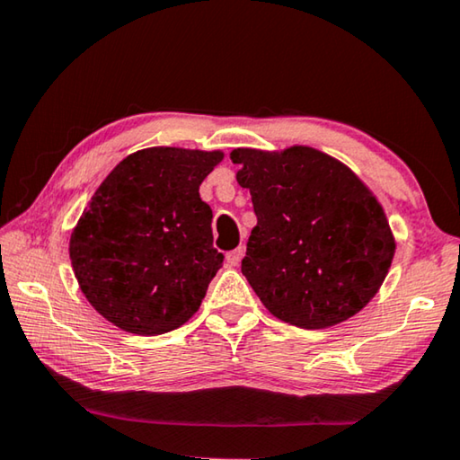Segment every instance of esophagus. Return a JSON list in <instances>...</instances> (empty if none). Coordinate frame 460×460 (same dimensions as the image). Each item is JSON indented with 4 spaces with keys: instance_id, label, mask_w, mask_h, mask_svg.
Wrapping results in <instances>:
<instances>
[{
    "instance_id": "esophagus-1",
    "label": "esophagus",
    "mask_w": 460,
    "mask_h": 460,
    "mask_svg": "<svg viewBox=\"0 0 460 460\" xmlns=\"http://www.w3.org/2000/svg\"><path fill=\"white\" fill-rule=\"evenodd\" d=\"M243 258V247H237V250H233L227 253V264L229 266H239V261Z\"/></svg>"
}]
</instances>
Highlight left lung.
Masks as SVG:
<instances>
[{"instance_id": "1", "label": "left lung", "mask_w": 460, "mask_h": 460, "mask_svg": "<svg viewBox=\"0 0 460 460\" xmlns=\"http://www.w3.org/2000/svg\"><path fill=\"white\" fill-rule=\"evenodd\" d=\"M258 225L242 272L274 317L305 330L346 322L376 295L395 239L373 192L311 147L235 149Z\"/></svg>"}]
</instances>
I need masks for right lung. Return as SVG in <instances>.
<instances>
[{
    "instance_id": "right-lung-1",
    "label": "right lung",
    "mask_w": 460,
    "mask_h": 460,
    "mask_svg": "<svg viewBox=\"0 0 460 460\" xmlns=\"http://www.w3.org/2000/svg\"><path fill=\"white\" fill-rule=\"evenodd\" d=\"M221 159V151L151 147L102 181L69 243L75 279L102 317L159 335L199 311L225 260L199 192Z\"/></svg>"
}]
</instances>
